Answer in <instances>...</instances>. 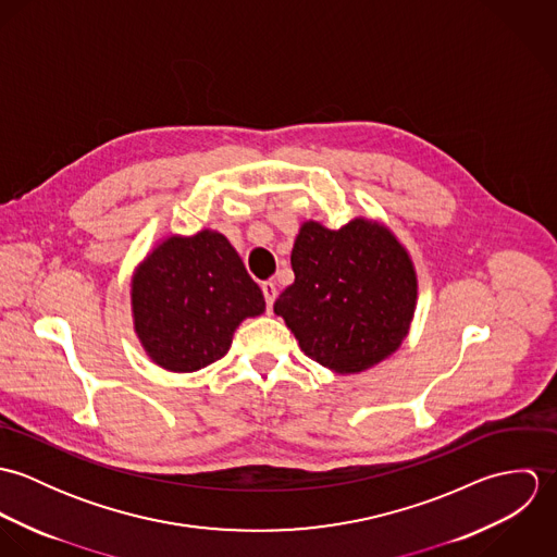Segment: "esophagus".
<instances>
[{
  "label": "esophagus",
  "mask_w": 557,
  "mask_h": 557,
  "mask_svg": "<svg viewBox=\"0 0 557 557\" xmlns=\"http://www.w3.org/2000/svg\"><path fill=\"white\" fill-rule=\"evenodd\" d=\"M261 292H263L268 311H272V305H274V300H276V285H274L272 281H263V283H261Z\"/></svg>",
  "instance_id": "esophagus-1"
}]
</instances>
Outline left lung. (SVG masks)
<instances>
[{"label":"left lung","instance_id":"left-lung-1","mask_svg":"<svg viewBox=\"0 0 557 557\" xmlns=\"http://www.w3.org/2000/svg\"><path fill=\"white\" fill-rule=\"evenodd\" d=\"M292 268L296 281L276 298L274 313L311 360L358 373L400 345L416 307V274L386 227L364 219L338 232L305 223Z\"/></svg>","mask_w":557,"mask_h":557}]
</instances>
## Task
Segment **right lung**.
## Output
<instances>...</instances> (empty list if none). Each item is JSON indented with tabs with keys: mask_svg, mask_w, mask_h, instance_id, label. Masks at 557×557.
<instances>
[{
	"mask_svg": "<svg viewBox=\"0 0 557 557\" xmlns=\"http://www.w3.org/2000/svg\"><path fill=\"white\" fill-rule=\"evenodd\" d=\"M263 309V294L238 252L214 232L164 239L133 285L135 330L146 351L177 373L221 360L239 321Z\"/></svg>",
	"mask_w": 557,
	"mask_h": 557,
	"instance_id": "right-lung-1",
	"label": "right lung"
}]
</instances>
